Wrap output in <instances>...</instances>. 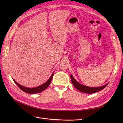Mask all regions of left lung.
<instances>
[{"instance_id":"8db88e82","label":"left lung","mask_w":123,"mask_h":123,"mask_svg":"<svg viewBox=\"0 0 123 123\" xmlns=\"http://www.w3.org/2000/svg\"><path fill=\"white\" fill-rule=\"evenodd\" d=\"M71 77V80L73 85L74 86V87L77 89L78 90H79L81 92L86 93H93L98 92L99 91H100L102 89H103L104 88H105L108 84H106L103 86L99 87H87L84 85H82L80 84L79 82H78L76 80H75L74 78L72 77V75H70Z\"/></svg>"}]
</instances>
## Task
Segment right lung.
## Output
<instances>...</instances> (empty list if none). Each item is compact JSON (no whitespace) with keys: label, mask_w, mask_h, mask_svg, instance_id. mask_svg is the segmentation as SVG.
I'll list each match as a JSON object with an SVG mask.
<instances>
[{"label":"right lung","mask_w":123,"mask_h":123,"mask_svg":"<svg viewBox=\"0 0 123 123\" xmlns=\"http://www.w3.org/2000/svg\"><path fill=\"white\" fill-rule=\"evenodd\" d=\"M53 74H54V73L52 74L50 78H49V79L45 83H44V84L38 86V87H35V88H27V87H23V86L19 85V83H18L16 81H15L14 79H13V80H14V81L15 82L16 84L17 85L18 87H19L22 91H24V92L28 93H37L42 92V91H43V90H45L46 88H47L49 87V84H50L51 82L52 78H53Z\"/></svg>","instance_id":"add662e5"}]
</instances>
